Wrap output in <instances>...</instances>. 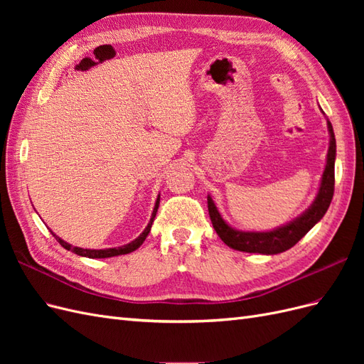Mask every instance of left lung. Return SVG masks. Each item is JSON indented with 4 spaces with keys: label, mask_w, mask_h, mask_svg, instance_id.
<instances>
[{
    "label": "left lung",
    "mask_w": 364,
    "mask_h": 364,
    "mask_svg": "<svg viewBox=\"0 0 364 364\" xmlns=\"http://www.w3.org/2000/svg\"><path fill=\"white\" fill-rule=\"evenodd\" d=\"M329 130V149L326 155V165L322 174L321 188L316 196L311 206L306 209L304 214L296 217L293 222L277 228L269 232H245V230H237L230 228L220 215L218 209L208 196V211L211 217L213 226L217 235L222 238L225 245L240 252L249 253H264V255H274L293 247L308 230H310L328 211L329 203L334 196V162H336V138L331 123L328 119Z\"/></svg>",
    "instance_id": "left-lung-1"
}]
</instances>
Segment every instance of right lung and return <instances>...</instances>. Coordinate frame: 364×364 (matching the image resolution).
I'll list each match as a JSON object with an SVG mask.
<instances>
[{"label": "right lung", "instance_id": "add662e5", "mask_svg": "<svg viewBox=\"0 0 364 364\" xmlns=\"http://www.w3.org/2000/svg\"><path fill=\"white\" fill-rule=\"evenodd\" d=\"M158 208H159V196H158V199H156L155 208H153L151 218H150V222H149L147 228H146L144 230H142V234H141L138 238H135L134 241H132V243L124 245V246H121V247L98 249V250H97V249H82V247L71 246L70 243H67V241H63L62 238H59L56 234H53V232H51V234H53L54 238H56V240L59 241V245H60L62 247H65L67 250H71V252L77 253V255H80V257H86V258H111V257H118V255H126V253H130V252L136 250L142 243H144V240L147 238V235H149V232H150V229H151L153 220H155V217H156Z\"/></svg>", "mask_w": 364, "mask_h": 364}]
</instances>
